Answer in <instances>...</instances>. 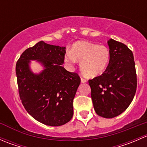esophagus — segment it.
<instances>
[{
  "label": "esophagus",
  "instance_id": "obj_1",
  "mask_svg": "<svg viewBox=\"0 0 147 147\" xmlns=\"http://www.w3.org/2000/svg\"><path fill=\"white\" fill-rule=\"evenodd\" d=\"M87 82V80L84 79V78H82V77H81V82L84 83V82Z\"/></svg>",
  "mask_w": 147,
  "mask_h": 147
}]
</instances>
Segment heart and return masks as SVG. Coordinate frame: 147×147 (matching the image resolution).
I'll return each mask as SVG.
<instances>
[{
    "instance_id": "b5f03b06",
    "label": "heart",
    "mask_w": 147,
    "mask_h": 147,
    "mask_svg": "<svg viewBox=\"0 0 147 147\" xmlns=\"http://www.w3.org/2000/svg\"><path fill=\"white\" fill-rule=\"evenodd\" d=\"M109 50L87 41H78L65 56V61L70 65L80 61V69L87 78H96L106 69L109 61Z\"/></svg>"
}]
</instances>
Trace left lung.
<instances>
[{"mask_svg": "<svg viewBox=\"0 0 147 147\" xmlns=\"http://www.w3.org/2000/svg\"><path fill=\"white\" fill-rule=\"evenodd\" d=\"M109 62L102 75L89 80L96 113L113 118L127 109L137 90V74L131 50L127 45L110 39Z\"/></svg>", "mask_w": 147, "mask_h": 147, "instance_id": "8db88e82", "label": "left lung"}]
</instances>
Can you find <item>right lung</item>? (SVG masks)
Here are the masks:
<instances>
[{
    "instance_id": "obj_1",
    "label": "right lung",
    "mask_w": 147,
    "mask_h": 147,
    "mask_svg": "<svg viewBox=\"0 0 147 147\" xmlns=\"http://www.w3.org/2000/svg\"><path fill=\"white\" fill-rule=\"evenodd\" d=\"M65 53V47L40 41L25 50L16 63L19 95L25 109L37 121L52 127L63 125L72 119V103L80 84L78 74L62 66ZM30 60H37L44 69L33 74Z\"/></svg>"
}]
</instances>
